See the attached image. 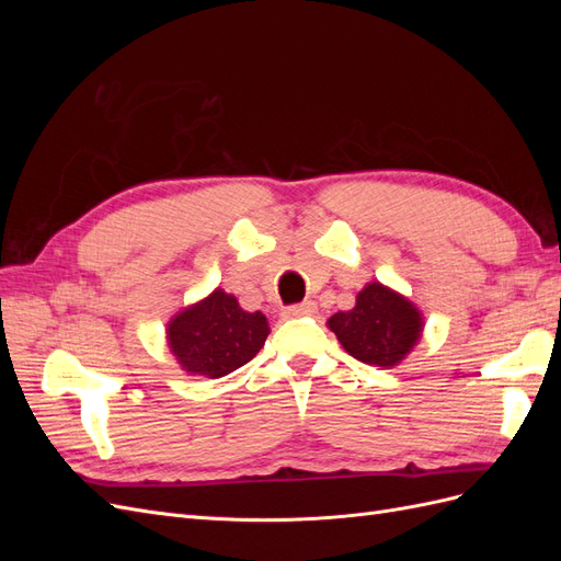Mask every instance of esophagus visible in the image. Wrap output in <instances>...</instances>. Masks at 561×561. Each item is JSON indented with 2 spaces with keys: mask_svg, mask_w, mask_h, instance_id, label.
Segmentation results:
<instances>
[{
  "mask_svg": "<svg viewBox=\"0 0 561 561\" xmlns=\"http://www.w3.org/2000/svg\"><path fill=\"white\" fill-rule=\"evenodd\" d=\"M316 313V301H304V304H297V307H290L285 309V318H301V316H313Z\"/></svg>",
  "mask_w": 561,
  "mask_h": 561,
  "instance_id": "1",
  "label": "esophagus"
}]
</instances>
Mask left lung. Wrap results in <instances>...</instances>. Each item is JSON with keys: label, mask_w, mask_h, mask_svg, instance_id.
Returning <instances> with one entry per match:
<instances>
[{"label": "left lung", "mask_w": 561, "mask_h": 561, "mask_svg": "<svg viewBox=\"0 0 561 561\" xmlns=\"http://www.w3.org/2000/svg\"><path fill=\"white\" fill-rule=\"evenodd\" d=\"M423 325L416 304L379 280L363 287L351 311H339L328 320L348 355L383 369L400 365L412 353Z\"/></svg>", "instance_id": "left-lung-1"}]
</instances>
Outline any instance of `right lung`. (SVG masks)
<instances>
[{"instance_id": "1", "label": "right lung", "mask_w": 561, "mask_h": 561, "mask_svg": "<svg viewBox=\"0 0 561 561\" xmlns=\"http://www.w3.org/2000/svg\"><path fill=\"white\" fill-rule=\"evenodd\" d=\"M262 311H243L222 287L178 311L165 325V342L190 377L219 379L260 353L268 336Z\"/></svg>"}]
</instances>
